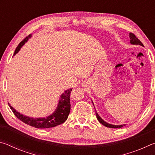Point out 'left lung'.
<instances>
[{
    "instance_id": "8db88e82",
    "label": "left lung",
    "mask_w": 155,
    "mask_h": 155,
    "mask_svg": "<svg viewBox=\"0 0 155 155\" xmlns=\"http://www.w3.org/2000/svg\"><path fill=\"white\" fill-rule=\"evenodd\" d=\"M130 42L131 44H136V45H141L143 46V44L141 42V41L139 40V39L136 37L134 34L130 33ZM96 117H97V119L99 121V122L102 124L103 125H104V127H109V128H122V127H124L125 126V124H123V125H113V124H110L109 123H107L106 122H104V120L101 118V117L99 116V115L97 114L96 111Z\"/></svg>"
}]
</instances>
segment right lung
<instances>
[{"mask_svg": "<svg viewBox=\"0 0 155 155\" xmlns=\"http://www.w3.org/2000/svg\"><path fill=\"white\" fill-rule=\"evenodd\" d=\"M31 37V35L27 36V38H25L18 44L16 49H15L14 55L18 53V51L20 50L21 47L24 45L25 42H27L28 38H30ZM71 91L72 89L65 90L61 94V98H60L59 101L58 106H57L55 111L53 112V114L46 117H43V118H33V117L26 116V115L21 114L19 112L15 111L10 105L9 103L8 104L10 109H12V111L15 116L21 121L25 123V124L38 128H52L62 124V123H64L67 120L70 111V106H71L70 103V96Z\"/></svg>", "mask_w": 155, "mask_h": 155, "instance_id": "right-lung-1", "label": "right lung"}]
</instances>
